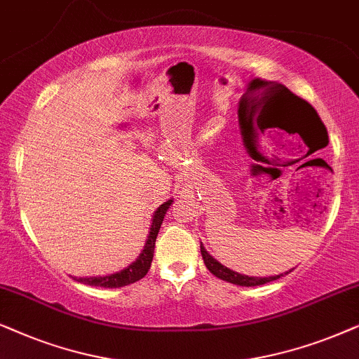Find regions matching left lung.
Wrapping results in <instances>:
<instances>
[{
  "mask_svg": "<svg viewBox=\"0 0 359 359\" xmlns=\"http://www.w3.org/2000/svg\"><path fill=\"white\" fill-rule=\"evenodd\" d=\"M261 85H272L269 88V93L274 95V102H272L269 108L264 109L266 118L269 119V121H274L276 124H279V126L287 133L292 131V133H299V135L300 131H310L313 130V128H320L325 135V140H327L328 136L327 128H325V124L322 123V119H320L312 104L297 97V95H294L289 88H285L284 85L280 83L261 82ZM325 144H327V142H325ZM200 251H202V257H203L205 266H207V269L212 272L213 276H217L218 279L226 280V283L245 285V287H255V285L272 283V280H277L280 276H284V274H279V276H269V277H250V276L238 274V272L228 269L226 266L219 264L213 256L208 255V251L205 250L203 245H200ZM289 272H285V274H289Z\"/></svg>",
  "mask_w": 359,
  "mask_h": 359,
  "instance_id": "8db88e82",
  "label": "left lung"
}]
</instances>
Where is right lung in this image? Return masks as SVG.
Wrapping results in <instances>:
<instances>
[{
	"instance_id": "add662e5",
	"label": "right lung",
	"mask_w": 359,
	"mask_h": 359,
	"mask_svg": "<svg viewBox=\"0 0 359 359\" xmlns=\"http://www.w3.org/2000/svg\"><path fill=\"white\" fill-rule=\"evenodd\" d=\"M170 203H172V200H167V202L162 203L161 207L156 210L154 217H152L151 231H149V236H147L144 250L141 251L140 257H137L133 264L124 267L123 271L114 272V274L100 276V277H75V280H79V283L87 284V285H95V287L116 289V287H123V285H130L133 283H136V280L142 279L151 267L152 257H154V246H156L157 233H159L162 219H164L165 212L169 210Z\"/></svg>"
}]
</instances>
